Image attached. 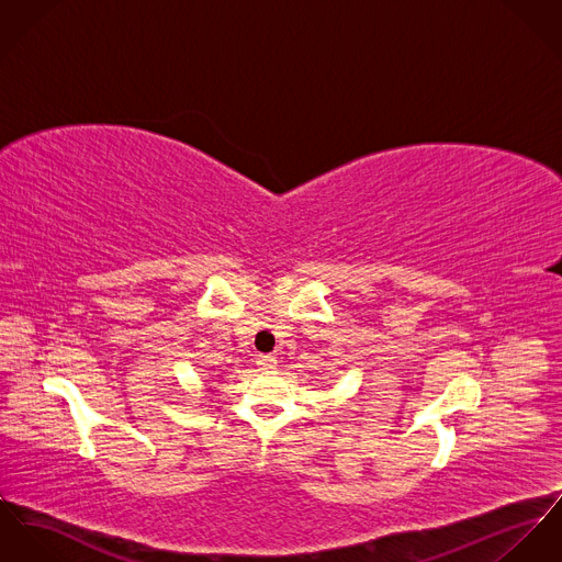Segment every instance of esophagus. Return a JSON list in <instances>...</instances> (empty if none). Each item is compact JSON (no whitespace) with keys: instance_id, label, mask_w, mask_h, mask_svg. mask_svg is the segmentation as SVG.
I'll return each instance as SVG.
<instances>
[{"instance_id":"1","label":"esophagus","mask_w":562,"mask_h":562,"mask_svg":"<svg viewBox=\"0 0 562 562\" xmlns=\"http://www.w3.org/2000/svg\"><path fill=\"white\" fill-rule=\"evenodd\" d=\"M276 363H278V359L273 355H259L257 357V366L262 368V370H273Z\"/></svg>"}]
</instances>
